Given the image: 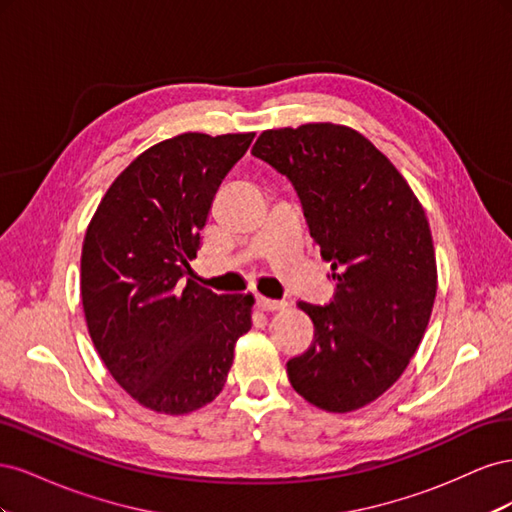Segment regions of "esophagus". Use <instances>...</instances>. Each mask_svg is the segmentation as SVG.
Here are the masks:
<instances>
[{
    "mask_svg": "<svg viewBox=\"0 0 512 512\" xmlns=\"http://www.w3.org/2000/svg\"><path fill=\"white\" fill-rule=\"evenodd\" d=\"M256 303H258V307L262 309V312H275V309H284V307H286V303H284V301H277V299L262 297V294H258V297H256Z\"/></svg>",
    "mask_w": 512,
    "mask_h": 512,
    "instance_id": "obj_1",
    "label": "esophagus"
}]
</instances>
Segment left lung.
Instances as JSON below:
<instances>
[{
  "mask_svg": "<svg viewBox=\"0 0 512 512\" xmlns=\"http://www.w3.org/2000/svg\"><path fill=\"white\" fill-rule=\"evenodd\" d=\"M297 190L309 235L337 282L327 305L299 301L314 342L286 363L309 404L352 412L399 380L438 290L427 215L391 160L337 123L265 130L252 149Z\"/></svg>",
  "mask_w": 512,
  "mask_h": 512,
  "instance_id": "8db88e82",
  "label": "left lung"
}]
</instances>
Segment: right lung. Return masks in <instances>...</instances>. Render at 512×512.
Instances as JSON below:
<instances>
[{"instance_id":"right-lung-1","label":"right lung","mask_w":512,"mask_h":512,"mask_svg":"<svg viewBox=\"0 0 512 512\" xmlns=\"http://www.w3.org/2000/svg\"><path fill=\"white\" fill-rule=\"evenodd\" d=\"M254 132H185L143 151L106 190L81 254V299L100 359L138 404L188 414L220 395L252 294L200 286L190 260L213 196Z\"/></svg>"}]
</instances>
